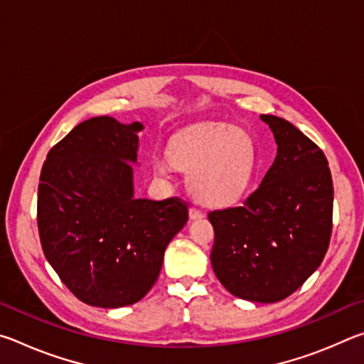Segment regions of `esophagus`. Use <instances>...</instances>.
<instances>
[{"label":"esophagus","mask_w":364,"mask_h":364,"mask_svg":"<svg viewBox=\"0 0 364 364\" xmlns=\"http://www.w3.org/2000/svg\"><path fill=\"white\" fill-rule=\"evenodd\" d=\"M189 218L191 220H200V218H204V213H202L199 208H191L189 210Z\"/></svg>","instance_id":"esophagus-1"}]
</instances>
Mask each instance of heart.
Instances as JSON below:
<instances>
[{"label": "heart", "instance_id": "1", "mask_svg": "<svg viewBox=\"0 0 364 364\" xmlns=\"http://www.w3.org/2000/svg\"><path fill=\"white\" fill-rule=\"evenodd\" d=\"M173 168L188 175L194 199L207 207H228L247 194L257 171L255 143L247 132L228 123L194 128L171 141L167 149ZM165 176L168 168L156 165Z\"/></svg>", "mask_w": 364, "mask_h": 364}]
</instances>
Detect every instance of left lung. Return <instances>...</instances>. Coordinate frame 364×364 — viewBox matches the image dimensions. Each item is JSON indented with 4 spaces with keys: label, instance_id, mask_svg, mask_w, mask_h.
Instances as JSON below:
<instances>
[{
    "label": "left lung",
    "instance_id": "left-lung-1",
    "mask_svg": "<svg viewBox=\"0 0 364 364\" xmlns=\"http://www.w3.org/2000/svg\"><path fill=\"white\" fill-rule=\"evenodd\" d=\"M278 154L241 207L208 213L218 281L234 297L274 304L321 264L332 230L331 170L323 151L291 122L260 115Z\"/></svg>",
    "mask_w": 364,
    "mask_h": 364
}]
</instances>
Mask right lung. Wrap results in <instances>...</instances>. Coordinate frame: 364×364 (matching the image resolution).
<instances>
[{
  "label": "right lung",
  "mask_w": 364,
  "mask_h": 364,
  "mask_svg": "<svg viewBox=\"0 0 364 364\" xmlns=\"http://www.w3.org/2000/svg\"><path fill=\"white\" fill-rule=\"evenodd\" d=\"M143 123L93 117L49 151L38 186V231L46 260L86 305L139 301L164 254L188 221L180 199L134 197Z\"/></svg>",
  "instance_id": "obj_1"
}]
</instances>
